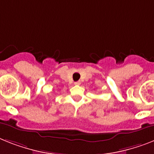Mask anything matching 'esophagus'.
Listing matches in <instances>:
<instances>
[{"label":"esophagus","instance_id":"esophagus-1","mask_svg":"<svg viewBox=\"0 0 154 154\" xmlns=\"http://www.w3.org/2000/svg\"><path fill=\"white\" fill-rule=\"evenodd\" d=\"M74 85H81V81H76V82H74Z\"/></svg>","mask_w":154,"mask_h":154}]
</instances>
